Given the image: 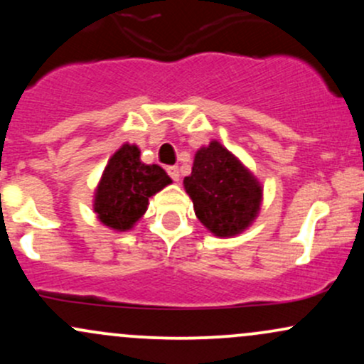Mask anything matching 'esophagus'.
Segmentation results:
<instances>
[{"label":"esophagus","instance_id":"esophagus-1","mask_svg":"<svg viewBox=\"0 0 364 364\" xmlns=\"http://www.w3.org/2000/svg\"><path fill=\"white\" fill-rule=\"evenodd\" d=\"M168 174L171 176V179H173V181H179V168H178V166H169Z\"/></svg>","mask_w":364,"mask_h":364}]
</instances>
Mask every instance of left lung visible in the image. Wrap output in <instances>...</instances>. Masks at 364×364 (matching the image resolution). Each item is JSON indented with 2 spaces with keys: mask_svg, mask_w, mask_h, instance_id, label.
I'll return each instance as SVG.
<instances>
[{
  "mask_svg": "<svg viewBox=\"0 0 364 364\" xmlns=\"http://www.w3.org/2000/svg\"><path fill=\"white\" fill-rule=\"evenodd\" d=\"M183 186L193 202L195 215L217 237L241 235L260 214L262 183L217 140L196 150Z\"/></svg>",
  "mask_w": 364,
  "mask_h": 364,
  "instance_id": "8db88e82",
  "label": "left lung"
}]
</instances>
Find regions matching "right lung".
Segmentation results:
<instances>
[{"instance_id":"obj_1","label":"right lung","mask_w":364,"mask_h":364,"mask_svg":"<svg viewBox=\"0 0 364 364\" xmlns=\"http://www.w3.org/2000/svg\"><path fill=\"white\" fill-rule=\"evenodd\" d=\"M173 183L157 164H144L135 144H123L107 161L94 191V212L106 228L129 231L144 217L149 198Z\"/></svg>"}]
</instances>
